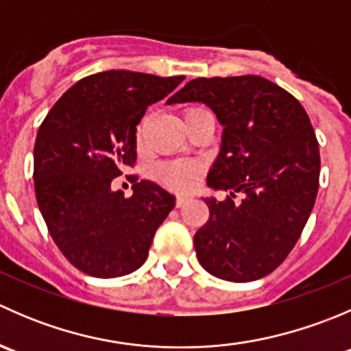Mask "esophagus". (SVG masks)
<instances>
[{"label": "esophagus", "mask_w": 351, "mask_h": 351, "mask_svg": "<svg viewBox=\"0 0 351 351\" xmlns=\"http://www.w3.org/2000/svg\"><path fill=\"white\" fill-rule=\"evenodd\" d=\"M189 200H190L189 195H178V197H176L175 204H176V207L180 208V207H183V205H185Z\"/></svg>", "instance_id": "34e87169"}]
</instances>
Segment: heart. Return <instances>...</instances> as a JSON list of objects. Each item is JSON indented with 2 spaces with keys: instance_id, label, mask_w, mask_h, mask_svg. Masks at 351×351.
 <instances>
[{
  "instance_id": "obj_1",
  "label": "heart",
  "mask_w": 351,
  "mask_h": 351,
  "mask_svg": "<svg viewBox=\"0 0 351 351\" xmlns=\"http://www.w3.org/2000/svg\"><path fill=\"white\" fill-rule=\"evenodd\" d=\"M205 113L204 108H189L185 112V120L192 119V117ZM143 129L144 123H141L137 129V143L143 139ZM198 175H200V166L197 162H171V165H162L156 168V178L162 183L165 186L173 190H189L190 186L195 185Z\"/></svg>"
}]
</instances>
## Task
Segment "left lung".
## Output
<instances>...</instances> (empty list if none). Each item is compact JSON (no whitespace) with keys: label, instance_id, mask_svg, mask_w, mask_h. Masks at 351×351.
Wrapping results in <instances>:
<instances>
[{"label":"left lung","instance_id":"8db88e82","mask_svg":"<svg viewBox=\"0 0 351 351\" xmlns=\"http://www.w3.org/2000/svg\"><path fill=\"white\" fill-rule=\"evenodd\" d=\"M166 104H205L224 127L207 185L229 195L204 198L208 221L193 238L200 265L229 282L271 274L300 238L319 189V144L306 110L253 74L197 77Z\"/></svg>","mask_w":351,"mask_h":351}]
</instances>
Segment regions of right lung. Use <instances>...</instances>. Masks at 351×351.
Segmentation results:
<instances>
[{"label":"right lung","mask_w":351,"mask_h":351,"mask_svg":"<svg viewBox=\"0 0 351 351\" xmlns=\"http://www.w3.org/2000/svg\"><path fill=\"white\" fill-rule=\"evenodd\" d=\"M185 76L104 71L69 88L38 127L34 147L35 195L52 239L83 274L113 278L146 261L175 197L147 180L132 197L113 178L137 158V123L149 105Z\"/></svg>","instance_id":"right-lung-1"}]
</instances>
